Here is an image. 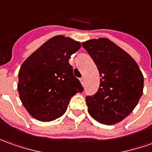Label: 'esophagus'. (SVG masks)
Segmentation results:
<instances>
[{
	"instance_id": "esophagus-1",
	"label": "esophagus",
	"mask_w": 152,
	"mask_h": 152,
	"mask_svg": "<svg viewBox=\"0 0 152 152\" xmlns=\"http://www.w3.org/2000/svg\"><path fill=\"white\" fill-rule=\"evenodd\" d=\"M80 81H81V83L84 86V78L83 77H81V78H80Z\"/></svg>"
}]
</instances>
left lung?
Returning a JSON list of instances; mask_svg holds the SVG:
<instances>
[{
	"mask_svg": "<svg viewBox=\"0 0 152 152\" xmlns=\"http://www.w3.org/2000/svg\"><path fill=\"white\" fill-rule=\"evenodd\" d=\"M81 45L101 77L97 92L86 97L89 114L104 124L122 121L133 111L143 92L144 78L137 63L107 39L88 40Z\"/></svg>",
	"mask_w": 152,
	"mask_h": 152,
	"instance_id": "8db88e82",
	"label": "left lung"
}]
</instances>
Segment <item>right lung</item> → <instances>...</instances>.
I'll use <instances>...</instances> for the list:
<instances>
[{
  "label": "right lung",
  "mask_w": 152,
  "mask_h": 152,
  "mask_svg": "<svg viewBox=\"0 0 152 152\" xmlns=\"http://www.w3.org/2000/svg\"><path fill=\"white\" fill-rule=\"evenodd\" d=\"M79 42L59 35L45 42L22 65L18 73L20 99L34 118L49 122L62 116L71 98L83 92L69 59Z\"/></svg>",
  "instance_id": "right-lung-1"
}]
</instances>
